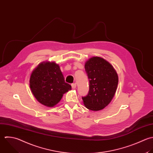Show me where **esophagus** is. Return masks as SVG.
Returning a JSON list of instances; mask_svg holds the SVG:
<instances>
[{
	"mask_svg": "<svg viewBox=\"0 0 153 153\" xmlns=\"http://www.w3.org/2000/svg\"><path fill=\"white\" fill-rule=\"evenodd\" d=\"M71 86H72V88L73 89H75L76 88V83H72L71 84Z\"/></svg>",
	"mask_w": 153,
	"mask_h": 153,
	"instance_id": "esophagus-1",
	"label": "esophagus"
}]
</instances>
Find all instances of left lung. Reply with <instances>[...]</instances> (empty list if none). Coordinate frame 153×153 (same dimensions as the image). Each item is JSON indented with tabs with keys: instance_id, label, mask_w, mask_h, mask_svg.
Masks as SVG:
<instances>
[{
	"instance_id": "1",
	"label": "left lung",
	"mask_w": 153,
	"mask_h": 153,
	"mask_svg": "<svg viewBox=\"0 0 153 153\" xmlns=\"http://www.w3.org/2000/svg\"><path fill=\"white\" fill-rule=\"evenodd\" d=\"M89 80L88 95L82 97L85 107L92 111L103 109L111 102L118 85V76L113 67L104 59L95 56L85 65Z\"/></svg>"
}]
</instances>
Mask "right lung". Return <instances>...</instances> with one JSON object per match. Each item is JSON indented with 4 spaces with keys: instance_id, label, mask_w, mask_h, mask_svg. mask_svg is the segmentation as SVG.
I'll return each instance as SVG.
<instances>
[{
    "instance_id": "add662e5",
    "label": "right lung",
    "mask_w": 153,
    "mask_h": 153,
    "mask_svg": "<svg viewBox=\"0 0 153 153\" xmlns=\"http://www.w3.org/2000/svg\"><path fill=\"white\" fill-rule=\"evenodd\" d=\"M30 87L36 100L47 107L59 102L63 94L71 89L65 82L59 65L55 62L41 63L32 72Z\"/></svg>"
}]
</instances>
